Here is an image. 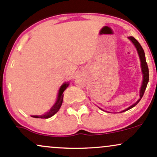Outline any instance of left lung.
Returning <instances> with one entry per match:
<instances>
[{"mask_svg":"<svg viewBox=\"0 0 157 157\" xmlns=\"http://www.w3.org/2000/svg\"><path fill=\"white\" fill-rule=\"evenodd\" d=\"M130 40L133 42V44L135 45L136 48L137 52H138L139 56H140V59L141 61V67H142V74H143V82H142V85L141 87V90H140V98L138 100L136 103L133 104V105H131V107H129L128 108L125 109L124 110H123L122 112L126 111V110H130V109L133 108V107H135L137 104L140 102V101L141 100V98H142L143 96L144 93H145L146 87H147V83H148V81H149V70H148V67H147V64L146 62V60H145V52H144L143 49H142V46L140 45V44L139 43L138 40L136 39L135 38L133 37H129Z\"/></svg>","mask_w":157,"mask_h":157,"instance_id":"obj_1","label":"left lung"}]
</instances>
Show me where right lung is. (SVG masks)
I'll list each match as a JSON object with an SVG mask.
<instances>
[{"instance_id": "obj_1", "label": "right lung", "mask_w": 157, "mask_h": 157, "mask_svg": "<svg viewBox=\"0 0 157 157\" xmlns=\"http://www.w3.org/2000/svg\"><path fill=\"white\" fill-rule=\"evenodd\" d=\"M69 84L68 83H64V84H62L61 87L59 89V95H58V98H57V101L55 103V105L52 106V108L50 109V110L47 113V114L43 116H32L34 118H41V119H48L51 117L56 114V113L59 110L60 107H61V105H62V102H63V97H64V91L65 90L67 89V87H68Z\"/></svg>"}]
</instances>
